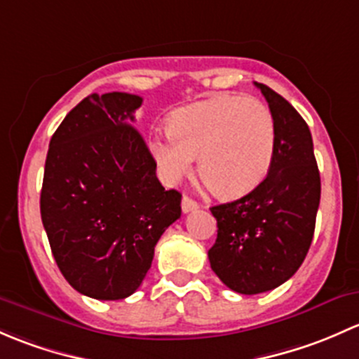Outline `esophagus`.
Returning a JSON list of instances; mask_svg holds the SVG:
<instances>
[{"label": "esophagus", "mask_w": 359, "mask_h": 359, "mask_svg": "<svg viewBox=\"0 0 359 359\" xmlns=\"http://www.w3.org/2000/svg\"><path fill=\"white\" fill-rule=\"evenodd\" d=\"M181 209H183V212H191V210L198 209V204L194 201V198H190L184 195L183 201H181Z\"/></svg>", "instance_id": "34e87169"}]
</instances>
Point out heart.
<instances>
[{
    "label": "heart",
    "instance_id": "obj_1",
    "mask_svg": "<svg viewBox=\"0 0 359 359\" xmlns=\"http://www.w3.org/2000/svg\"><path fill=\"white\" fill-rule=\"evenodd\" d=\"M276 124L261 100L219 95L172 114L169 136L154 138L150 152L169 183L187 176L197 158L198 176L219 197L252 191L268 175Z\"/></svg>",
    "mask_w": 359,
    "mask_h": 359
}]
</instances>
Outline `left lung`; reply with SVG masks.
I'll use <instances>...</instances> for the list:
<instances>
[{"label": "left lung", "mask_w": 359, "mask_h": 359, "mask_svg": "<svg viewBox=\"0 0 359 359\" xmlns=\"http://www.w3.org/2000/svg\"><path fill=\"white\" fill-rule=\"evenodd\" d=\"M254 84L275 119V157L252 191L210 207L217 238L207 254L221 282L245 295L276 289L297 271L311 245L321 194L306 121L271 88Z\"/></svg>", "instance_id": "8db88e82"}]
</instances>
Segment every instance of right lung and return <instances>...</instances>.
<instances>
[{
	"instance_id": "add662e5",
	"label": "right lung",
	"mask_w": 359,
	"mask_h": 359,
	"mask_svg": "<svg viewBox=\"0 0 359 359\" xmlns=\"http://www.w3.org/2000/svg\"><path fill=\"white\" fill-rule=\"evenodd\" d=\"M138 95L93 93L51 136L41 219L55 261L81 294L129 297L152 266L162 233L181 216V194L165 190L135 123Z\"/></svg>"
}]
</instances>
